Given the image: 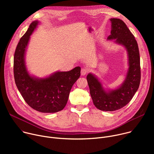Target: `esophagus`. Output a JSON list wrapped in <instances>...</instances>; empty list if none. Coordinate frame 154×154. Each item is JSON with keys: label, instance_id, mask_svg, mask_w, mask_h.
I'll list each match as a JSON object with an SVG mask.
<instances>
[{"label": "esophagus", "instance_id": "esophagus-1", "mask_svg": "<svg viewBox=\"0 0 154 154\" xmlns=\"http://www.w3.org/2000/svg\"><path fill=\"white\" fill-rule=\"evenodd\" d=\"M88 71V70L87 68H82V69H81V75H86V74H87Z\"/></svg>", "mask_w": 154, "mask_h": 154}]
</instances>
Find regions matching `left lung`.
<instances>
[{
	"label": "left lung",
	"mask_w": 154,
	"mask_h": 154,
	"mask_svg": "<svg viewBox=\"0 0 154 154\" xmlns=\"http://www.w3.org/2000/svg\"><path fill=\"white\" fill-rule=\"evenodd\" d=\"M111 35L107 39L115 42L125 48L128 60V69L125 80L118 88L105 91L98 79L90 73L86 77L93 102L99 109L113 112L125 106L137 91L141 80L140 57L137 42L124 21L111 18Z\"/></svg>",
	"instance_id": "1"
}]
</instances>
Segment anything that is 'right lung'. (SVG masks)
I'll use <instances>...</instances> for the list:
<instances>
[{"label": "right lung", "instance_id": "right-lung-1", "mask_svg": "<svg viewBox=\"0 0 154 154\" xmlns=\"http://www.w3.org/2000/svg\"><path fill=\"white\" fill-rule=\"evenodd\" d=\"M39 22L30 24L17 45L14 55V77L16 86L26 103L42 113H56L67 103L72 86L80 75V67L68 72H56L46 78H36L28 72L25 54L30 36Z\"/></svg>", "mask_w": 154, "mask_h": 154}]
</instances>
